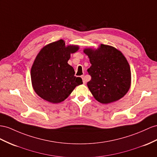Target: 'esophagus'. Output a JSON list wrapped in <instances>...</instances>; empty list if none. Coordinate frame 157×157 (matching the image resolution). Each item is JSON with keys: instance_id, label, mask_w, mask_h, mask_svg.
<instances>
[{"instance_id": "esophagus-1", "label": "esophagus", "mask_w": 157, "mask_h": 157, "mask_svg": "<svg viewBox=\"0 0 157 157\" xmlns=\"http://www.w3.org/2000/svg\"><path fill=\"white\" fill-rule=\"evenodd\" d=\"M82 79H83V83L85 84L86 83V77H85V75H82Z\"/></svg>"}]
</instances>
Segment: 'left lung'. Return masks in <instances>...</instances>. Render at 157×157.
I'll use <instances>...</instances> for the list:
<instances>
[{
    "mask_svg": "<svg viewBox=\"0 0 157 157\" xmlns=\"http://www.w3.org/2000/svg\"><path fill=\"white\" fill-rule=\"evenodd\" d=\"M91 66L87 72L91 79L87 85L98 101L107 104L117 101L131 87V73L127 59L115 48L101 44L96 50H83Z\"/></svg>",
    "mask_w": 157,
    "mask_h": 157,
    "instance_id": "8db88e82",
    "label": "left lung"
}]
</instances>
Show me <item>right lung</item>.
<instances>
[{"label":"right lung","instance_id":"add662e5","mask_svg":"<svg viewBox=\"0 0 157 157\" xmlns=\"http://www.w3.org/2000/svg\"><path fill=\"white\" fill-rule=\"evenodd\" d=\"M79 50L75 45L66 46L63 40L44 46L31 68L33 89L40 98L52 103L64 101L76 86L83 83L75 77V71L67 63L70 54Z\"/></svg>","mask_w":157,"mask_h":157}]
</instances>
